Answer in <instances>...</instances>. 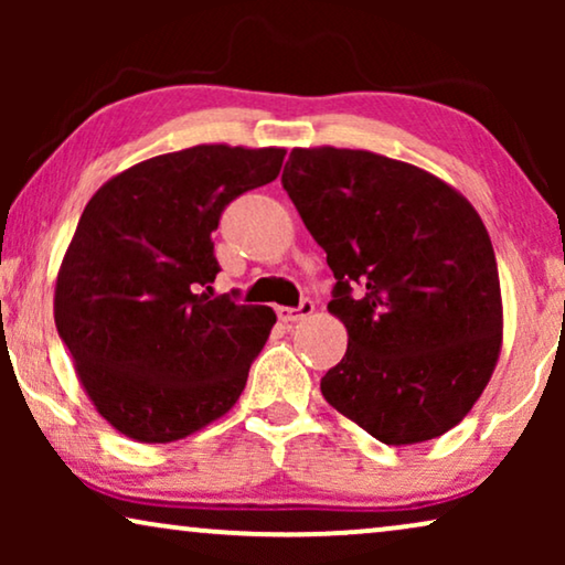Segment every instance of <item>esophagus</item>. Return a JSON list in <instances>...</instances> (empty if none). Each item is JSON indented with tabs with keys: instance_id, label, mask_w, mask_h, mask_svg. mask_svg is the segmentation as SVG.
Here are the masks:
<instances>
[{
	"instance_id": "34e87169",
	"label": "esophagus",
	"mask_w": 565,
	"mask_h": 565,
	"mask_svg": "<svg viewBox=\"0 0 565 565\" xmlns=\"http://www.w3.org/2000/svg\"><path fill=\"white\" fill-rule=\"evenodd\" d=\"M313 313V300L311 298H303L300 300V306L290 308V306H277V316H280V321L285 323H296V321H303L306 316Z\"/></svg>"
}]
</instances>
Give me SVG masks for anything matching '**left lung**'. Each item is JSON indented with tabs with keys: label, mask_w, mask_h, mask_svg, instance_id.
I'll use <instances>...</instances> for the list:
<instances>
[{
	"label": "left lung",
	"mask_w": 565,
	"mask_h": 565,
	"mask_svg": "<svg viewBox=\"0 0 565 565\" xmlns=\"http://www.w3.org/2000/svg\"><path fill=\"white\" fill-rule=\"evenodd\" d=\"M282 188L323 246L347 352L321 377L339 414L385 445L452 429L501 347L491 238L473 205L419 167L352 149H292Z\"/></svg>",
	"instance_id": "left-lung-1"
}]
</instances>
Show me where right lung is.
<instances>
[{"mask_svg": "<svg viewBox=\"0 0 565 565\" xmlns=\"http://www.w3.org/2000/svg\"><path fill=\"white\" fill-rule=\"evenodd\" d=\"M282 159L285 149L192 146L126 169L84 207L53 313L92 404L126 437L174 443L242 396L277 316L213 296V231Z\"/></svg>", "mask_w": 565, "mask_h": 565, "instance_id": "add662e5", "label": "right lung"}]
</instances>
